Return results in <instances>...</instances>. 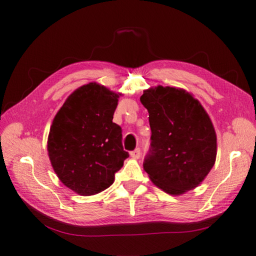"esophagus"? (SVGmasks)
<instances>
[{
    "instance_id": "34e87169",
    "label": "esophagus",
    "mask_w": 256,
    "mask_h": 256,
    "mask_svg": "<svg viewBox=\"0 0 256 256\" xmlns=\"http://www.w3.org/2000/svg\"><path fill=\"white\" fill-rule=\"evenodd\" d=\"M140 148H136V150H134L133 152H131V157H133V158H140Z\"/></svg>"
}]
</instances>
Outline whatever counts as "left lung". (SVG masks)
<instances>
[{"instance_id":"obj_1","label":"left lung","mask_w":256,"mask_h":256,"mask_svg":"<svg viewBox=\"0 0 256 256\" xmlns=\"http://www.w3.org/2000/svg\"><path fill=\"white\" fill-rule=\"evenodd\" d=\"M140 102L150 113L152 142L143 166L150 180L172 196L196 188L216 156L208 113L189 92L172 86L145 90Z\"/></svg>"}]
</instances>
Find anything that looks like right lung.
I'll list each match as a JSON object with an SVG mask.
<instances>
[{"label":"right lung","mask_w":256,"mask_h":256,"mask_svg":"<svg viewBox=\"0 0 256 256\" xmlns=\"http://www.w3.org/2000/svg\"><path fill=\"white\" fill-rule=\"evenodd\" d=\"M118 94L90 82L70 94L54 118L47 150L60 182L81 196L108 188L128 153L113 123Z\"/></svg>","instance_id":"add662e5"}]
</instances>
